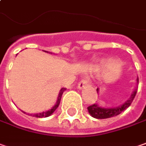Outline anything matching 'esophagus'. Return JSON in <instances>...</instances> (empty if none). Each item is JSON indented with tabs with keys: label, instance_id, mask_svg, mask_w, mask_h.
Here are the masks:
<instances>
[{
	"label": "esophagus",
	"instance_id": "1",
	"mask_svg": "<svg viewBox=\"0 0 146 146\" xmlns=\"http://www.w3.org/2000/svg\"><path fill=\"white\" fill-rule=\"evenodd\" d=\"M87 84H88V80H81L78 84V89L81 90V89L84 88V86H86Z\"/></svg>",
	"mask_w": 146,
	"mask_h": 146
}]
</instances>
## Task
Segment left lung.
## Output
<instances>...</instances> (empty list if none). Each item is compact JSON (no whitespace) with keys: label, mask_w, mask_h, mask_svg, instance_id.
<instances>
[{"label":"left lung","mask_w":146,"mask_h":146,"mask_svg":"<svg viewBox=\"0 0 146 146\" xmlns=\"http://www.w3.org/2000/svg\"><path fill=\"white\" fill-rule=\"evenodd\" d=\"M138 81L139 80L137 78V83ZM136 92H137V88H135V90H134V91L132 92L130 98L120 106L114 107V108H103V107H100L98 104H94L88 107V111L93 117L97 118V119H105V118H109L112 117L117 116L131 104L136 94ZM97 93H98V89H97Z\"/></svg>","instance_id":"8db88e82"}]
</instances>
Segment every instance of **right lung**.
Wrapping results in <instances>:
<instances>
[{"label": "right lung", "mask_w": 146, "mask_h": 146, "mask_svg": "<svg viewBox=\"0 0 146 146\" xmlns=\"http://www.w3.org/2000/svg\"><path fill=\"white\" fill-rule=\"evenodd\" d=\"M45 52H46V51H45ZM66 90V88H62V89H61V90L59 92V94H58V97H57V100H56V104H55L50 110L46 111V112H42V113H36V114H30V115H32L33 117H49L50 115H52V114L55 112V110L58 108V106L60 104V102H61V98H62V94H63V92L65 91Z\"/></svg>", "instance_id": "1"}]
</instances>
